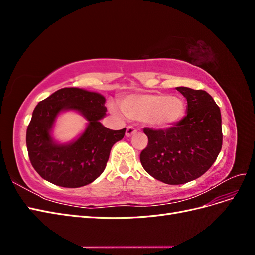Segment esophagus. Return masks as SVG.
Returning <instances> with one entry per match:
<instances>
[{"label":"esophagus","instance_id":"34e87169","mask_svg":"<svg viewBox=\"0 0 255 255\" xmlns=\"http://www.w3.org/2000/svg\"><path fill=\"white\" fill-rule=\"evenodd\" d=\"M136 132H137V129H136L135 128H133V127H128V128H127V132H126V136H127V137H130V136H133Z\"/></svg>","mask_w":255,"mask_h":255}]
</instances>
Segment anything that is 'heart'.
Instances as JSON below:
<instances>
[{
	"label": "heart",
	"instance_id": "1",
	"mask_svg": "<svg viewBox=\"0 0 255 255\" xmlns=\"http://www.w3.org/2000/svg\"><path fill=\"white\" fill-rule=\"evenodd\" d=\"M120 105L130 119L143 121L145 125L156 128H167L175 125L186 112V103L182 97L161 92L129 95L121 100ZM111 111L119 114L115 104H111Z\"/></svg>",
	"mask_w": 255,
	"mask_h": 255
}]
</instances>
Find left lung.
<instances>
[{
	"mask_svg": "<svg viewBox=\"0 0 255 255\" xmlns=\"http://www.w3.org/2000/svg\"><path fill=\"white\" fill-rule=\"evenodd\" d=\"M187 100V113L167 129L143 128L148 145L140 153L144 170L169 185L194 181L215 163L222 146L221 113L204 90L176 87Z\"/></svg>",
	"mask_w": 255,
	"mask_h": 255,
	"instance_id": "8db88e82",
	"label": "left lung"
}]
</instances>
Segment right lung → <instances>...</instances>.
I'll use <instances>...</instances> for the list:
<instances>
[{
  "mask_svg": "<svg viewBox=\"0 0 255 255\" xmlns=\"http://www.w3.org/2000/svg\"><path fill=\"white\" fill-rule=\"evenodd\" d=\"M80 112L88 121L75 141L59 144L51 130L59 113ZM105 98L81 88H61L38 103L26 130L29 160L42 179L57 186L82 187L102 174L113 145L121 140L126 128L114 130L100 120L105 117Z\"/></svg>",
  "mask_w": 255,
  "mask_h": 255,
  "instance_id": "1",
  "label": "right lung"
}]
</instances>
